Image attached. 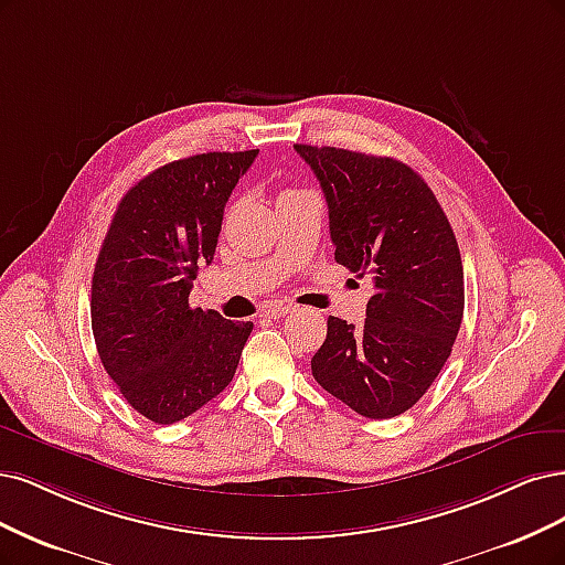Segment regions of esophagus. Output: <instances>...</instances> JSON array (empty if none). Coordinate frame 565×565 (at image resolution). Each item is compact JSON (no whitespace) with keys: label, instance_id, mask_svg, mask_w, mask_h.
Segmentation results:
<instances>
[{"label":"esophagus","instance_id":"1","mask_svg":"<svg viewBox=\"0 0 565 565\" xmlns=\"http://www.w3.org/2000/svg\"><path fill=\"white\" fill-rule=\"evenodd\" d=\"M291 310V306H285V303H274V306H268V308H264V318H282V316H287Z\"/></svg>","mask_w":565,"mask_h":565}]
</instances>
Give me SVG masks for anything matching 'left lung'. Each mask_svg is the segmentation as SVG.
<instances>
[{
	"mask_svg": "<svg viewBox=\"0 0 565 565\" xmlns=\"http://www.w3.org/2000/svg\"><path fill=\"white\" fill-rule=\"evenodd\" d=\"M295 149L327 199L334 259L376 287L362 327L329 316L310 369L360 416L395 418L427 393L458 337L465 285L454 228L406 163L337 147Z\"/></svg>",
	"mask_w": 565,
	"mask_h": 565,
	"instance_id": "8db88e82",
	"label": "left lung"
}]
</instances>
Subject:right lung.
<instances>
[{
	"instance_id": "right-lung-1",
	"label": "right lung",
	"mask_w": 565,
	"mask_h": 565,
	"mask_svg": "<svg viewBox=\"0 0 565 565\" xmlns=\"http://www.w3.org/2000/svg\"><path fill=\"white\" fill-rule=\"evenodd\" d=\"M259 149L166 163L128 189L97 255L90 324L107 374L145 418L170 425L231 383L252 322L189 306L215 257L224 205Z\"/></svg>"
}]
</instances>
